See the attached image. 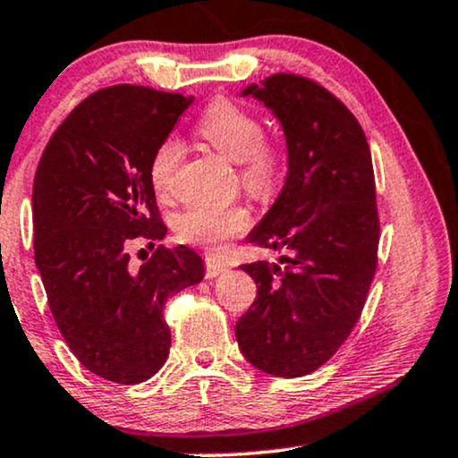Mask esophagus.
Masks as SVG:
<instances>
[{
    "mask_svg": "<svg viewBox=\"0 0 458 458\" xmlns=\"http://www.w3.org/2000/svg\"><path fill=\"white\" fill-rule=\"evenodd\" d=\"M224 269H226V267H224L220 261L211 259V257H208V259H205V276H208L209 280L211 278H217V276H220Z\"/></svg>",
    "mask_w": 458,
    "mask_h": 458,
    "instance_id": "esophagus-1",
    "label": "esophagus"
}]
</instances>
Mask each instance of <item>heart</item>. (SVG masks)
<instances>
[{
    "label": "heart",
    "instance_id": "heart-1",
    "mask_svg": "<svg viewBox=\"0 0 458 458\" xmlns=\"http://www.w3.org/2000/svg\"><path fill=\"white\" fill-rule=\"evenodd\" d=\"M197 131L228 162L242 165L244 186L255 195L266 197L276 189L280 178V156L263 145V126L253 114L230 101H214L199 120ZM182 157V143L167 137L153 153L149 180L159 197L170 195L174 172ZM250 224L249 209L241 205H195L178 216L176 234L180 241L217 250L224 242L242 234Z\"/></svg>",
    "mask_w": 458,
    "mask_h": 458
}]
</instances>
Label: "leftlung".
Returning a JSON list of instances; mask_svg holds the SVG:
<instances>
[{
    "label": "left lung",
    "mask_w": 458,
    "mask_h": 458,
    "mask_svg": "<svg viewBox=\"0 0 458 458\" xmlns=\"http://www.w3.org/2000/svg\"><path fill=\"white\" fill-rule=\"evenodd\" d=\"M241 98L263 103L286 143L284 186L247 241L288 257L242 266L257 299L236 321L238 349L263 373L301 377L349 336L376 272L371 153L355 115L311 81L274 74Z\"/></svg>",
    "instance_id": "obj_1"
}]
</instances>
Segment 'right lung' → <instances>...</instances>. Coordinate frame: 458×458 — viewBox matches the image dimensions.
Returning a JSON list of instances; mask_svg holds the SVG:
<instances>
[{
    "mask_svg": "<svg viewBox=\"0 0 458 458\" xmlns=\"http://www.w3.org/2000/svg\"><path fill=\"white\" fill-rule=\"evenodd\" d=\"M192 95L118 85L85 99L54 132L33 184L35 263L64 340L89 371L139 384L162 369L170 294L205 276L195 250L157 247L131 267V244L164 241L153 153Z\"/></svg>",
    "mask_w": 458,
    "mask_h": 458,
    "instance_id": "add662e5",
    "label": "right lung"
}]
</instances>
